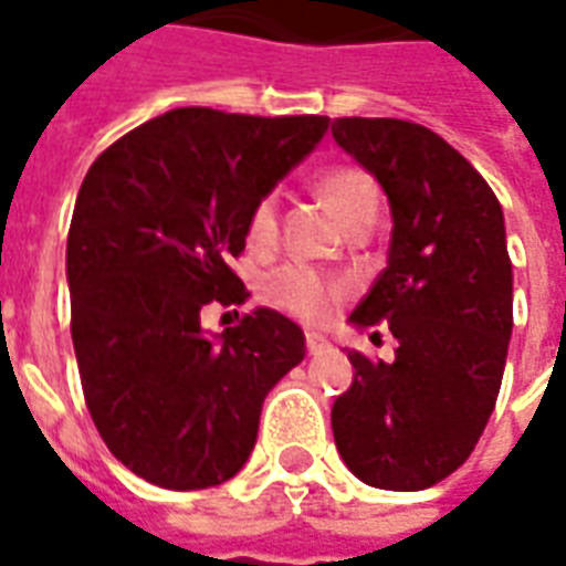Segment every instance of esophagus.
Segmentation results:
<instances>
[{
  "label": "esophagus",
  "mask_w": 566,
  "mask_h": 566,
  "mask_svg": "<svg viewBox=\"0 0 566 566\" xmlns=\"http://www.w3.org/2000/svg\"><path fill=\"white\" fill-rule=\"evenodd\" d=\"M327 348V339H324L322 333H306V352L318 354Z\"/></svg>",
  "instance_id": "1"
}]
</instances>
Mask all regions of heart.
I'll return each mask as SVG.
<instances>
[{
  "instance_id": "1",
  "label": "heart",
  "mask_w": 566,
  "mask_h": 566,
  "mask_svg": "<svg viewBox=\"0 0 566 566\" xmlns=\"http://www.w3.org/2000/svg\"><path fill=\"white\" fill-rule=\"evenodd\" d=\"M318 195L327 203V209L339 218L343 227L354 221L357 214L378 209L375 182L357 168H333L322 174ZM248 235L256 244H269L277 235V200L274 197H262L260 203L253 206ZM269 295L274 304H280L297 318H304V322H324L336 306L339 286L324 280L322 274H315L313 269L286 265V269L274 271L269 277Z\"/></svg>"
}]
</instances>
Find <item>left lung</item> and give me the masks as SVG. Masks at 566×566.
I'll return each instance as SVG.
<instances>
[{
  "mask_svg": "<svg viewBox=\"0 0 566 566\" xmlns=\"http://www.w3.org/2000/svg\"><path fill=\"white\" fill-rule=\"evenodd\" d=\"M333 138L392 214L387 269L348 322L384 324L398 343L389 363L348 352L333 440L363 484L424 490L470 458L496 407L514 331L505 218L479 170L424 126L339 117Z\"/></svg>",
  "mask_w": 566,
  "mask_h": 566,
  "instance_id": "8db88e82",
  "label": "left lung"
}]
</instances>
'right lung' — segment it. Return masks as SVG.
Listing matches in <instances>:
<instances>
[{"label": "right lung", "mask_w": 566, "mask_h": 566, "mask_svg": "<svg viewBox=\"0 0 566 566\" xmlns=\"http://www.w3.org/2000/svg\"><path fill=\"white\" fill-rule=\"evenodd\" d=\"M327 117L174 108L115 142L78 188L67 235L70 333L96 431L126 470L206 490L242 470L262 401L304 360L274 310L203 331L242 304L230 271L253 206L327 135Z\"/></svg>", "instance_id": "obj_1"}]
</instances>
